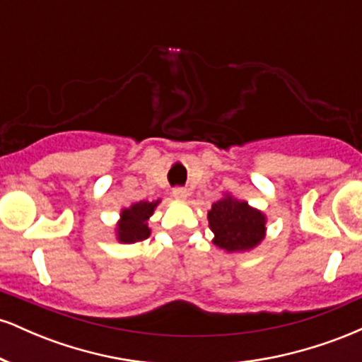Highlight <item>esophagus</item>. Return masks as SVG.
<instances>
[{"label":"esophagus","mask_w":362,"mask_h":362,"mask_svg":"<svg viewBox=\"0 0 362 362\" xmlns=\"http://www.w3.org/2000/svg\"><path fill=\"white\" fill-rule=\"evenodd\" d=\"M172 195L175 199H178V201H184V199H187V190L184 187H175V189L172 190Z\"/></svg>","instance_id":"34e87169"}]
</instances>
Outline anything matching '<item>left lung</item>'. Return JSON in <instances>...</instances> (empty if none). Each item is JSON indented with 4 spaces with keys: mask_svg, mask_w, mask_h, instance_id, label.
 I'll return each mask as SVG.
<instances>
[{
    "mask_svg": "<svg viewBox=\"0 0 362 362\" xmlns=\"http://www.w3.org/2000/svg\"><path fill=\"white\" fill-rule=\"evenodd\" d=\"M207 219L214 245L226 252L252 250L265 235V216L230 195L211 206Z\"/></svg>",
    "mask_w": 362,
    "mask_h": 362,
    "instance_id": "8db88e82",
    "label": "left lung"
}]
</instances>
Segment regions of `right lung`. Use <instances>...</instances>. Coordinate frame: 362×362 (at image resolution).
Segmentation results:
<instances>
[{
	"mask_svg": "<svg viewBox=\"0 0 362 362\" xmlns=\"http://www.w3.org/2000/svg\"><path fill=\"white\" fill-rule=\"evenodd\" d=\"M158 202L141 201L132 204L129 209H124L120 214V221L117 224V238L122 243H136L141 240H146L149 236L148 219L153 214Z\"/></svg>",
	"mask_w": 362,
	"mask_h": 362,
	"instance_id": "obj_1",
	"label": "right lung"
}]
</instances>
